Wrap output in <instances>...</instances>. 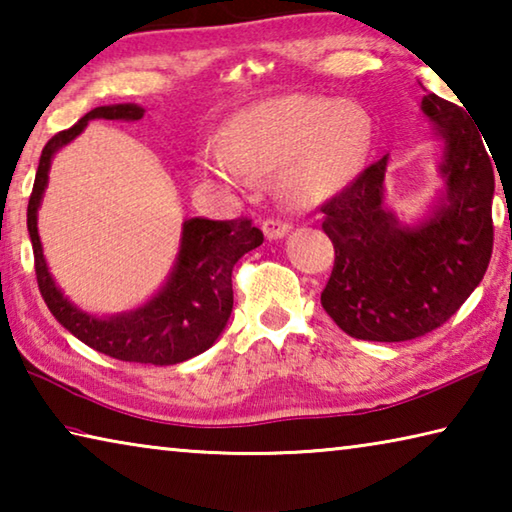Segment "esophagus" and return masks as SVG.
<instances>
[{
    "mask_svg": "<svg viewBox=\"0 0 512 512\" xmlns=\"http://www.w3.org/2000/svg\"><path fill=\"white\" fill-rule=\"evenodd\" d=\"M262 230H264V235L268 239H280V237H284L291 230V223L280 221V219H266L262 223Z\"/></svg>",
    "mask_w": 512,
    "mask_h": 512,
    "instance_id": "obj_1",
    "label": "esophagus"
}]
</instances>
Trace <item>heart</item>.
Returning a JSON list of instances; mask_svg holds the SVG:
<instances>
[{"label": "heart", "mask_w": 512, "mask_h": 512, "mask_svg": "<svg viewBox=\"0 0 512 512\" xmlns=\"http://www.w3.org/2000/svg\"><path fill=\"white\" fill-rule=\"evenodd\" d=\"M368 144L370 119L357 103L289 94L241 110L225 142H207L198 164L235 189L253 187L259 173L280 171L284 192L316 203L350 183Z\"/></svg>", "instance_id": "b5f03b06"}]
</instances>
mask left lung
Returning <instances> with one entry per match:
<instances>
[{
    "instance_id": "1",
    "label": "left lung",
    "mask_w": 512,
    "mask_h": 512,
    "mask_svg": "<svg viewBox=\"0 0 512 512\" xmlns=\"http://www.w3.org/2000/svg\"><path fill=\"white\" fill-rule=\"evenodd\" d=\"M422 112L445 140V196L427 221L409 228L384 207L386 158L320 205L334 244L320 302L354 339L400 343L429 334L488 271L495 173L481 133L463 108L431 92Z\"/></svg>"
}]
</instances>
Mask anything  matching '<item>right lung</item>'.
<instances>
[{"mask_svg":"<svg viewBox=\"0 0 512 512\" xmlns=\"http://www.w3.org/2000/svg\"><path fill=\"white\" fill-rule=\"evenodd\" d=\"M142 117L144 108L135 103L101 106L90 110L72 128L51 137L40 155L36 183L29 198L27 228L40 293L67 332L112 359L173 366L205 352L221 336L232 311V268L250 250L262 246V230L255 228L250 219L185 221L180 253L167 284L144 307L110 318L85 314L63 296L54 277L49 275L38 237V207L45 194L54 153L81 135L90 119L137 121Z\"/></svg>","mask_w":512,"mask_h":512,"instance_id":"1","label":"right lung"}]
</instances>
